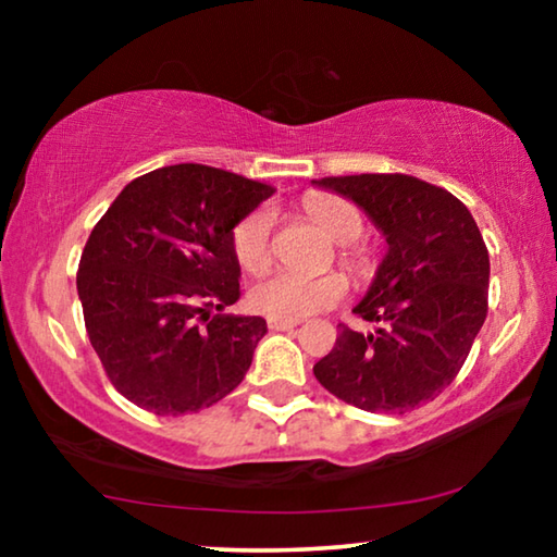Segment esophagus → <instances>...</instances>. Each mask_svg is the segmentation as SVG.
Wrapping results in <instances>:
<instances>
[{"instance_id": "esophagus-1", "label": "esophagus", "mask_w": 557, "mask_h": 557, "mask_svg": "<svg viewBox=\"0 0 557 557\" xmlns=\"http://www.w3.org/2000/svg\"><path fill=\"white\" fill-rule=\"evenodd\" d=\"M296 322H286V319H269V330L273 332H288L294 330Z\"/></svg>"}]
</instances>
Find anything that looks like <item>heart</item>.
Here are the masks:
<instances>
[{
	"mask_svg": "<svg viewBox=\"0 0 557 557\" xmlns=\"http://www.w3.org/2000/svg\"><path fill=\"white\" fill-rule=\"evenodd\" d=\"M307 215L337 243L355 240L362 231V218L352 205L337 195L309 193L301 200ZM273 210L258 208L243 218L233 231V256L243 271L263 273L273 258ZM342 258L349 261V250L342 248ZM347 278L339 273H273L250 288L248 304L256 314L269 319H307L337 307L347 296Z\"/></svg>",
	"mask_w": 557,
	"mask_h": 557,
	"instance_id": "b5f03b06",
	"label": "heart"
}]
</instances>
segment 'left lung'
Wrapping results in <instances>:
<instances>
[{
    "instance_id": "8db88e82",
    "label": "left lung",
    "mask_w": 557,
    "mask_h": 557,
    "mask_svg": "<svg viewBox=\"0 0 557 557\" xmlns=\"http://www.w3.org/2000/svg\"><path fill=\"white\" fill-rule=\"evenodd\" d=\"M314 185L368 212L387 253L352 309L370 334L339 324L314 375L370 413H408L454 383L486 319L490 253L467 210L444 187L408 174H349Z\"/></svg>"
}]
</instances>
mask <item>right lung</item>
<instances>
[{"label": "right lung", "mask_w": 557, "mask_h": 557, "mask_svg": "<svg viewBox=\"0 0 557 557\" xmlns=\"http://www.w3.org/2000/svg\"><path fill=\"white\" fill-rule=\"evenodd\" d=\"M271 185L172 164L121 189L83 248L78 296L111 385L149 413L223 400L246 377L265 319L215 314L240 299L233 227Z\"/></svg>", "instance_id": "add662e5"}]
</instances>
